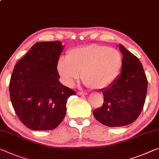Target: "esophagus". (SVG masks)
Instances as JSON below:
<instances>
[{"instance_id":"1","label":"esophagus","mask_w":159,"mask_h":159,"mask_svg":"<svg viewBox=\"0 0 159 159\" xmlns=\"http://www.w3.org/2000/svg\"><path fill=\"white\" fill-rule=\"evenodd\" d=\"M77 94L80 95V96H84V95H87V92H77Z\"/></svg>"}]
</instances>
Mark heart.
<instances>
[{
  "instance_id": "b5f03b06",
  "label": "heart",
  "mask_w": 159,
  "mask_h": 159,
  "mask_svg": "<svg viewBox=\"0 0 159 159\" xmlns=\"http://www.w3.org/2000/svg\"><path fill=\"white\" fill-rule=\"evenodd\" d=\"M121 66L122 56L116 49L90 45L70 50L67 59L59 60L57 71L67 86H73L81 72L82 80L85 84L101 89L115 81Z\"/></svg>"
}]
</instances>
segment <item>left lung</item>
Returning a JSON list of instances; mask_svg holds the SVG:
<instances>
[{
    "mask_svg": "<svg viewBox=\"0 0 159 159\" xmlns=\"http://www.w3.org/2000/svg\"><path fill=\"white\" fill-rule=\"evenodd\" d=\"M121 73L111 84L102 89V107L93 111L97 121L109 127L124 126L138 118L147 92V78L140 61L122 45Z\"/></svg>",
    "mask_w": 159,
    "mask_h": 159,
    "instance_id": "left-lung-1",
    "label": "left lung"
}]
</instances>
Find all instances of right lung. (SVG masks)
Wrapping results in <instances>:
<instances>
[{
    "label": "right lung",
    "instance_id": "obj_1",
    "mask_svg": "<svg viewBox=\"0 0 159 159\" xmlns=\"http://www.w3.org/2000/svg\"><path fill=\"white\" fill-rule=\"evenodd\" d=\"M60 41L39 42L14 67L10 97L17 116L35 131L55 129L64 119L67 99L75 92L59 81Z\"/></svg>",
    "mask_w": 159,
    "mask_h": 159
}]
</instances>
